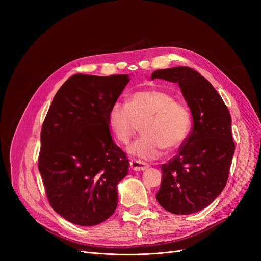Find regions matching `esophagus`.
Masks as SVG:
<instances>
[{
  "instance_id": "1",
  "label": "esophagus",
  "mask_w": 261,
  "mask_h": 261,
  "mask_svg": "<svg viewBox=\"0 0 261 261\" xmlns=\"http://www.w3.org/2000/svg\"><path fill=\"white\" fill-rule=\"evenodd\" d=\"M129 165H130L132 170L136 171V172L137 171H144V170H146L148 168V164L147 163L140 161V160H135V159L129 161Z\"/></svg>"
}]
</instances>
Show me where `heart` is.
<instances>
[{
  "label": "heart",
  "mask_w": 261,
  "mask_h": 261,
  "mask_svg": "<svg viewBox=\"0 0 261 261\" xmlns=\"http://www.w3.org/2000/svg\"><path fill=\"white\" fill-rule=\"evenodd\" d=\"M109 124L115 138L127 145L141 125V135L128 151L140 159L152 160L161 150L172 151L181 145L191 127L187 107L162 89L133 93L128 105L116 101L109 111Z\"/></svg>",
  "instance_id": "b5f03b06"
}]
</instances>
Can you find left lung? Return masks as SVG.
Returning <instances> with one entry per match:
<instances>
[{
    "label": "left lung",
    "mask_w": 261,
    "mask_h": 261,
    "mask_svg": "<svg viewBox=\"0 0 261 261\" xmlns=\"http://www.w3.org/2000/svg\"><path fill=\"white\" fill-rule=\"evenodd\" d=\"M151 78L177 83L193 115L178 153L162 164L155 195L167 211L191 215L208 207L226 185L235 150L231 114L213 86L191 67L159 69Z\"/></svg>",
    "instance_id": "left-lung-1"
}]
</instances>
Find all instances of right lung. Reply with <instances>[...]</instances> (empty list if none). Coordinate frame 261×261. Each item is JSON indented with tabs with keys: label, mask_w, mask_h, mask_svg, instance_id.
Instances as JSON below:
<instances>
[{
	"label": "right lung",
	"mask_w": 261,
	"mask_h": 261,
	"mask_svg": "<svg viewBox=\"0 0 261 261\" xmlns=\"http://www.w3.org/2000/svg\"><path fill=\"white\" fill-rule=\"evenodd\" d=\"M128 75L76 74L62 85L41 128L38 159L50 206L69 222L92 226L113 215L128 159L110 133L109 111Z\"/></svg>",
	"instance_id": "add662e5"
}]
</instances>
